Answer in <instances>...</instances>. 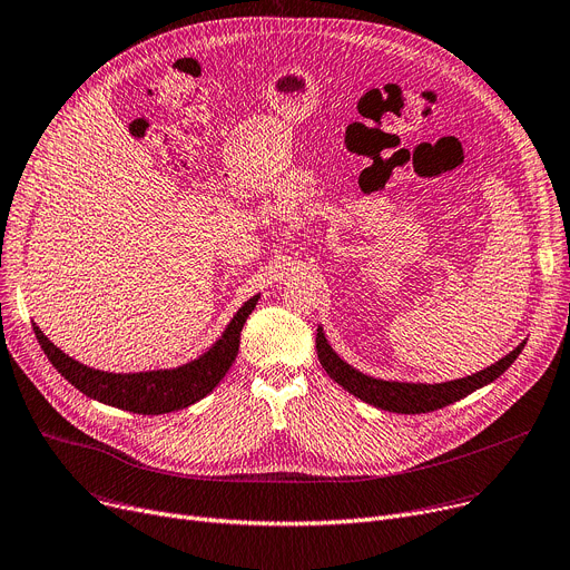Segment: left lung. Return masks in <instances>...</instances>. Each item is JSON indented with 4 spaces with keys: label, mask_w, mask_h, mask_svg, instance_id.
Segmentation results:
<instances>
[{
    "label": "left lung",
    "mask_w": 570,
    "mask_h": 570,
    "mask_svg": "<svg viewBox=\"0 0 570 570\" xmlns=\"http://www.w3.org/2000/svg\"><path fill=\"white\" fill-rule=\"evenodd\" d=\"M524 344L527 342L518 344L511 353L503 355L499 363L490 365L488 370H481L464 379L445 381V383H406V381H383V379H374L357 372L355 367L344 363L342 357L333 351V346L327 344L323 327L316 331V353L327 376L337 381L344 391H348L357 400L393 413H428L471 395L473 391H478V387L492 383L508 367H511L515 363V357L522 353Z\"/></svg>",
    "instance_id": "1"
}]
</instances>
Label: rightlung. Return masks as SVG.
Listing matches in <instances>:
<instances>
[{
    "mask_svg": "<svg viewBox=\"0 0 570 570\" xmlns=\"http://www.w3.org/2000/svg\"><path fill=\"white\" fill-rule=\"evenodd\" d=\"M261 295L249 297V301L237 309V314L226 325L222 337L209 346L196 361L179 365L173 370H155V372H136V374H112L87 367L65 351H59L35 323L37 340L48 355L52 367L62 374L71 385H76L82 395L89 400L104 402L108 406H117L125 411L142 413V415H159L177 409H187L209 395L217 383L226 376L230 365L237 357L239 333L247 316L254 312Z\"/></svg>",
    "mask_w": 570,
    "mask_h": 570,
    "instance_id": "add662e5",
    "label": "right lung"
}]
</instances>
